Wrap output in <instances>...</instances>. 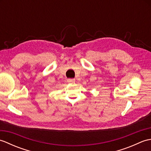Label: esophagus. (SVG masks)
Instances as JSON below:
<instances>
[{"mask_svg": "<svg viewBox=\"0 0 151 151\" xmlns=\"http://www.w3.org/2000/svg\"><path fill=\"white\" fill-rule=\"evenodd\" d=\"M75 81V79L74 78H68L67 79V82H68L69 83H72V82H74Z\"/></svg>", "mask_w": 151, "mask_h": 151, "instance_id": "34e87169", "label": "esophagus"}]
</instances>
